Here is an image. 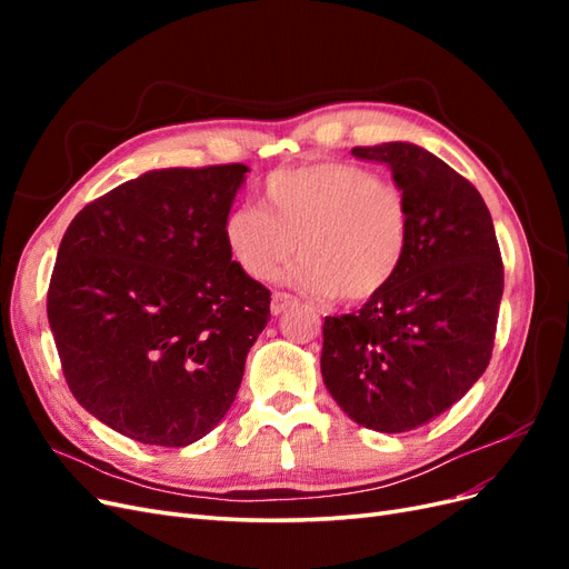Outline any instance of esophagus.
<instances>
[{
	"mask_svg": "<svg viewBox=\"0 0 569 569\" xmlns=\"http://www.w3.org/2000/svg\"><path fill=\"white\" fill-rule=\"evenodd\" d=\"M291 303H295V299H291L289 295H282V291H274L272 299H270V313L272 316H280V313L287 311Z\"/></svg>",
	"mask_w": 569,
	"mask_h": 569,
	"instance_id": "34e87169",
	"label": "esophagus"
}]
</instances>
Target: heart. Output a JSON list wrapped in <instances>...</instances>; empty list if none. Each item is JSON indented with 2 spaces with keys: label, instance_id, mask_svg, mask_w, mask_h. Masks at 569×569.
<instances>
[{
  "label": "heart",
  "instance_id": "heart-1",
  "mask_svg": "<svg viewBox=\"0 0 569 569\" xmlns=\"http://www.w3.org/2000/svg\"><path fill=\"white\" fill-rule=\"evenodd\" d=\"M261 206H234L222 242L251 280H268L295 251L284 282L311 297L370 301L399 274L412 218L403 189L370 168L320 161L270 173Z\"/></svg>",
  "mask_w": 569,
  "mask_h": 569
}]
</instances>
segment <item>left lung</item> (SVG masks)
I'll return each instance as SVG.
<instances>
[{
  "label": "left lung",
  "instance_id": "1",
  "mask_svg": "<svg viewBox=\"0 0 569 569\" xmlns=\"http://www.w3.org/2000/svg\"><path fill=\"white\" fill-rule=\"evenodd\" d=\"M385 163L410 203L406 261L360 311L327 316L320 372L347 416L375 432H410L485 375L503 297L491 213L451 166L412 142L356 147Z\"/></svg>",
  "mask_w": 569,
  "mask_h": 569
}]
</instances>
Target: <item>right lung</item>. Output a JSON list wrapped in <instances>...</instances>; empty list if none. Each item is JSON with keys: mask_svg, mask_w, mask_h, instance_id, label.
<instances>
[{"mask_svg": "<svg viewBox=\"0 0 569 569\" xmlns=\"http://www.w3.org/2000/svg\"><path fill=\"white\" fill-rule=\"evenodd\" d=\"M249 166L161 168L88 203L47 291L63 377L99 422L187 446L226 418L270 291L234 266L222 220Z\"/></svg>", "mask_w": 569, "mask_h": 569, "instance_id": "1", "label": "right lung"}]
</instances>
